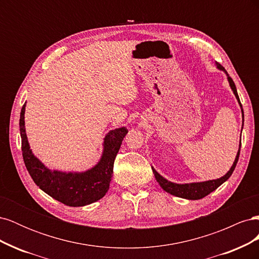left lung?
Returning a JSON list of instances; mask_svg holds the SVG:
<instances>
[{
    "label": "left lung",
    "mask_w": 259,
    "mask_h": 259,
    "mask_svg": "<svg viewBox=\"0 0 259 259\" xmlns=\"http://www.w3.org/2000/svg\"><path fill=\"white\" fill-rule=\"evenodd\" d=\"M216 64H217L218 69L224 70V71H225V68L221 64H218V62H216ZM228 81H229V84H230L231 89H232V91L234 93V95H236V97H237V99L239 101V104H240V106L242 108V104H241L239 95H238L236 84H234L233 80L231 79L230 76H228ZM242 115H243V119H244V113H243V109H242ZM240 149H241V143H240ZM240 149H239L238 154H237V158H236V160H234L233 165L231 166L230 170L224 177L219 178V179H216V180H208V182H204V183H194V184L178 185V184L170 183V182H168V180H166L165 178H163L160 174L156 173V170L154 168H152V170H153V174H154V177L156 179V182L159 183V185L162 187L163 190H165L166 192L175 195V197L184 198V199H188V200H200L202 198L206 197V195L209 194L210 192H213L214 190H216L219 186H221L222 184H224L226 180L232 175L234 168H236L238 160H239Z\"/></svg>",
    "instance_id": "obj_1"
}]
</instances>
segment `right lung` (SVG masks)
Here are the masks:
<instances>
[{"label":"right lung","instance_id":"obj_1","mask_svg":"<svg viewBox=\"0 0 259 259\" xmlns=\"http://www.w3.org/2000/svg\"><path fill=\"white\" fill-rule=\"evenodd\" d=\"M25 107L26 104L21 108L19 120L21 151L23 162L35 185L68 206H84L103 198L110 186L115 156L128 131L121 127L108 133L104 142V154L95 167L81 174L61 173L46 168L31 152L25 130Z\"/></svg>","mask_w":259,"mask_h":259}]
</instances>
